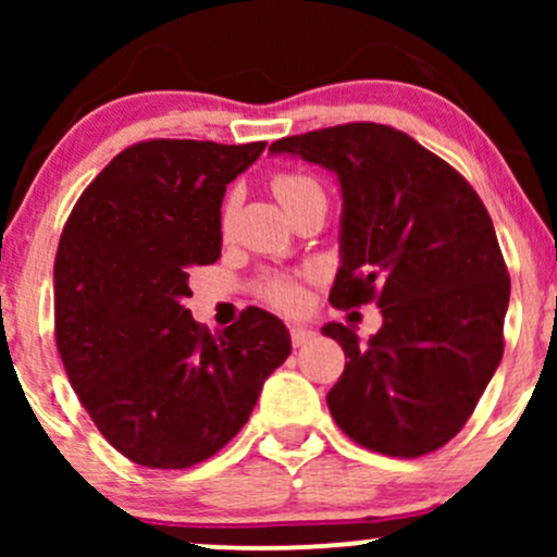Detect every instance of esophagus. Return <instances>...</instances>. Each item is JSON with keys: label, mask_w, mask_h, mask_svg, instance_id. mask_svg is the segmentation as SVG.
Here are the masks:
<instances>
[{"label": "esophagus", "mask_w": 557, "mask_h": 557, "mask_svg": "<svg viewBox=\"0 0 557 557\" xmlns=\"http://www.w3.org/2000/svg\"><path fill=\"white\" fill-rule=\"evenodd\" d=\"M314 337V332H311L309 327H300V324H290V341L296 348H300V345H306Z\"/></svg>", "instance_id": "esophagus-1"}]
</instances>
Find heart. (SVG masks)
I'll return each instance as SVG.
<instances>
[{
  "label": "heart",
  "instance_id": "b5f03b06",
  "mask_svg": "<svg viewBox=\"0 0 557 557\" xmlns=\"http://www.w3.org/2000/svg\"><path fill=\"white\" fill-rule=\"evenodd\" d=\"M309 185H317V183L309 181V177H300V175H277L274 177L272 188H274V194H277L280 201H283V198L296 194V190H300V188H309ZM261 287H264L267 298L274 300L277 306H287V309H290V306H296L300 300L298 285L287 277H267Z\"/></svg>",
  "mask_w": 557,
  "mask_h": 557
}]
</instances>
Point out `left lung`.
Instances as JSON below:
<instances>
[{"mask_svg": "<svg viewBox=\"0 0 557 557\" xmlns=\"http://www.w3.org/2000/svg\"><path fill=\"white\" fill-rule=\"evenodd\" d=\"M270 154L319 164L343 194L337 309L376 300L369 343L345 324V372L327 393L350 440L417 458L456 437L503 359L510 280L495 227L469 183L406 133L350 123L274 140Z\"/></svg>", "mask_w": 557, "mask_h": 557, "instance_id": "1", "label": "left lung"}]
</instances>
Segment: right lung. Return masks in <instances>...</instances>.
Returning a JSON list of instances; mask_svg holds the SVG:
<instances>
[{
    "label": "right lung",
    "instance_id": "1",
    "mask_svg": "<svg viewBox=\"0 0 557 557\" xmlns=\"http://www.w3.org/2000/svg\"><path fill=\"white\" fill-rule=\"evenodd\" d=\"M264 146L144 140L96 175L62 230L57 350L107 443L146 469L214 456L290 356L270 311L251 306L212 335L183 306L190 267L220 259L227 185Z\"/></svg>",
    "mask_w": 557,
    "mask_h": 557
}]
</instances>
